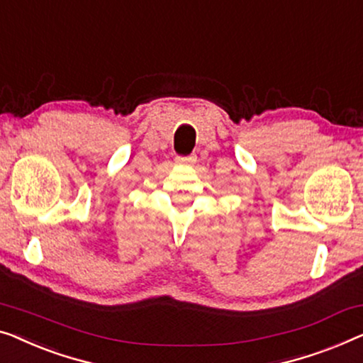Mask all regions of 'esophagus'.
I'll use <instances>...</instances> for the list:
<instances>
[{
    "label": "esophagus",
    "instance_id": "34e87169",
    "mask_svg": "<svg viewBox=\"0 0 363 363\" xmlns=\"http://www.w3.org/2000/svg\"><path fill=\"white\" fill-rule=\"evenodd\" d=\"M196 160H198V157L194 154L186 155V157H177L175 159L177 164H182V165H194L196 164Z\"/></svg>",
    "mask_w": 363,
    "mask_h": 363
}]
</instances>
